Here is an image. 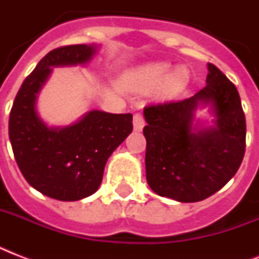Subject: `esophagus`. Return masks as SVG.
I'll return each instance as SVG.
<instances>
[{
	"label": "esophagus",
	"instance_id": "34e87169",
	"mask_svg": "<svg viewBox=\"0 0 259 259\" xmlns=\"http://www.w3.org/2000/svg\"><path fill=\"white\" fill-rule=\"evenodd\" d=\"M144 126H145V121H144V118H142L141 114H136L133 118V127L136 132H141L144 129Z\"/></svg>",
	"mask_w": 259,
	"mask_h": 259
}]
</instances>
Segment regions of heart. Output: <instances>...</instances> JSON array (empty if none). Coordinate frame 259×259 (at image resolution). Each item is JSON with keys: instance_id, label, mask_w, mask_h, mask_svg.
Listing matches in <instances>:
<instances>
[{"instance_id": "heart-1", "label": "heart", "mask_w": 259, "mask_h": 259, "mask_svg": "<svg viewBox=\"0 0 259 259\" xmlns=\"http://www.w3.org/2000/svg\"><path fill=\"white\" fill-rule=\"evenodd\" d=\"M191 82V74L185 66L176 67L165 62L148 63L134 68L125 76L123 86L127 90L148 93L157 87V94L164 99L183 93Z\"/></svg>"}]
</instances>
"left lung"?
Here are the masks:
<instances>
[{
	"mask_svg": "<svg viewBox=\"0 0 259 259\" xmlns=\"http://www.w3.org/2000/svg\"><path fill=\"white\" fill-rule=\"evenodd\" d=\"M207 86L180 102L144 109L146 181L160 196L204 200L223 188L245 156L246 119L237 87L208 63ZM208 107L211 125L196 119Z\"/></svg>",
	"mask_w": 259,
	"mask_h": 259,
	"instance_id": "8db88e82",
	"label": "left lung"
}]
</instances>
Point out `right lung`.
I'll return each instance as SVG.
<instances>
[{"instance_id":"1","label":"right lung","mask_w":259,"mask_h":259,"mask_svg":"<svg viewBox=\"0 0 259 259\" xmlns=\"http://www.w3.org/2000/svg\"><path fill=\"white\" fill-rule=\"evenodd\" d=\"M98 48L78 44L48 52L26 76L10 110V144L22 176L56 200H80L97 192L106 162L133 130L132 114L91 110L67 126H48L38 115V94L55 67L84 66Z\"/></svg>"}]
</instances>
